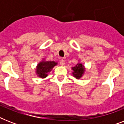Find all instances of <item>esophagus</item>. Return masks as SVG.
<instances>
[{
    "label": "esophagus",
    "mask_w": 124,
    "mask_h": 124,
    "mask_svg": "<svg viewBox=\"0 0 124 124\" xmlns=\"http://www.w3.org/2000/svg\"><path fill=\"white\" fill-rule=\"evenodd\" d=\"M60 64L61 66H64V65H65V60H64V59H61V60H60Z\"/></svg>",
    "instance_id": "34e87169"
}]
</instances>
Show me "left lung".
<instances>
[{"label": "left lung", "mask_w": 124, "mask_h": 124, "mask_svg": "<svg viewBox=\"0 0 124 124\" xmlns=\"http://www.w3.org/2000/svg\"><path fill=\"white\" fill-rule=\"evenodd\" d=\"M72 70L73 71V75L74 77H75L77 79H79L82 77L84 73L85 68L81 63H78L75 66L72 68Z\"/></svg>", "instance_id": "left-lung-1"}]
</instances>
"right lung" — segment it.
Instances as JSON below:
<instances>
[{
  "instance_id": "add662e5",
  "label": "right lung",
  "mask_w": 124,
  "mask_h": 124,
  "mask_svg": "<svg viewBox=\"0 0 124 124\" xmlns=\"http://www.w3.org/2000/svg\"><path fill=\"white\" fill-rule=\"evenodd\" d=\"M57 64V62L54 61H45L42 60L38 64L36 69V73L39 77L44 78L47 77L49 72L51 71L54 66Z\"/></svg>"
}]
</instances>
